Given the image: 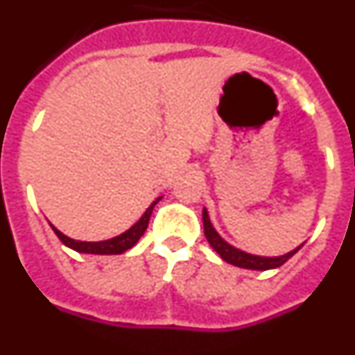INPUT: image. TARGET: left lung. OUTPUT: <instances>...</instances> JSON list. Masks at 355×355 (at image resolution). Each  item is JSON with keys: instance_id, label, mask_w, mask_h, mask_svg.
<instances>
[{"instance_id": "left-lung-1", "label": "left lung", "mask_w": 355, "mask_h": 355, "mask_svg": "<svg viewBox=\"0 0 355 355\" xmlns=\"http://www.w3.org/2000/svg\"><path fill=\"white\" fill-rule=\"evenodd\" d=\"M202 224H205L206 240L209 241V245L213 247V250L225 263H229V265L240 266V268H249V270H272V268H277V266L284 265L304 245V243H300L299 247H295L293 250L283 254V256H258V254L245 252V250L238 249V247L231 245L229 241H225L220 234L216 233V229L213 227L211 220H209L208 209L206 208H202Z\"/></svg>"}]
</instances>
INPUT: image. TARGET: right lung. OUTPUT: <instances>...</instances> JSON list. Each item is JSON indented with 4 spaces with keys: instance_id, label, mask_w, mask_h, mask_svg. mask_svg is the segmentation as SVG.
<instances>
[{
    "instance_id": "obj_1",
    "label": "right lung",
    "mask_w": 355,
    "mask_h": 355,
    "mask_svg": "<svg viewBox=\"0 0 355 355\" xmlns=\"http://www.w3.org/2000/svg\"><path fill=\"white\" fill-rule=\"evenodd\" d=\"M159 199H162V197H158L156 200H153L149 208L144 211V215L140 216L139 220L135 222V224L131 225L128 231L121 233L119 236L108 238V240H101V241L74 240V238H71V236H67V234L62 233L60 229H56L51 222H49V225L53 227V231H55L56 236L60 238L62 243H64V245H67L69 249L76 250V252H81V254H122V252H126L128 249H131V247H133L135 243L140 240V236L146 233L147 224H149V218H150V213H153V208H155V205L158 202Z\"/></svg>"
}]
</instances>
